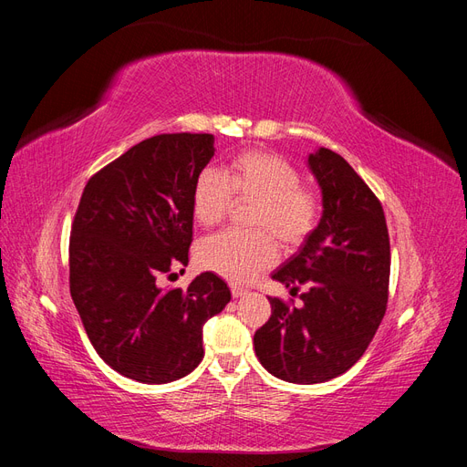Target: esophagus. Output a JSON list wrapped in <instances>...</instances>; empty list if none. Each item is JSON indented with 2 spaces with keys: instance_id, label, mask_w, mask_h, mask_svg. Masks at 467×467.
<instances>
[{
  "instance_id": "obj_1",
  "label": "esophagus",
  "mask_w": 467,
  "mask_h": 467,
  "mask_svg": "<svg viewBox=\"0 0 467 467\" xmlns=\"http://www.w3.org/2000/svg\"><path fill=\"white\" fill-rule=\"evenodd\" d=\"M247 290L244 286H237V285H232V296L234 298H242V296H245Z\"/></svg>"
}]
</instances>
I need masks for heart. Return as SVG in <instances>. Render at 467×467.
<instances>
[{
  "label": "heart",
  "instance_id": "heart-1",
  "mask_svg": "<svg viewBox=\"0 0 467 467\" xmlns=\"http://www.w3.org/2000/svg\"><path fill=\"white\" fill-rule=\"evenodd\" d=\"M234 199L255 202L249 223L261 230L222 232L196 251L202 268L232 282H249L275 265L278 247L272 233L288 247L300 245L321 212L317 192L302 185L298 169L265 150L242 151L223 171L204 169L194 182L192 216L202 228H214L228 216Z\"/></svg>",
  "mask_w": 467,
  "mask_h": 467
}]
</instances>
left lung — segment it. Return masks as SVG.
<instances>
[{
  "mask_svg": "<svg viewBox=\"0 0 467 467\" xmlns=\"http://www.w3.org/2000/svg\"><path fill=\"white\" fill-rule=\"evenodd\" d=\"M307 167L319 182L323 214L273 278L300 294L292 307L268 298L273 314L255 331L259 362L292 384L345 374L368 348L388 306L389 235L376 194L341 155L319 148Z\"/></svg>",
  "mask_w": 467,
  "mask_h": 467,
  "instance_id": "1",
  "label": "left lung"
}]
</instances>
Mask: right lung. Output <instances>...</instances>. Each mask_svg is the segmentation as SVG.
Wrapping results in <instances>:
<instances>
[{"label": "right lung", "mask_w": 467, "mask_h": 467, "mask_svg": "<svg viewBox=\"0 0 467 467\" xmlns=\"http://www.w3.org/2000/svg\"><path fill=\"white\" fill-rule=\"evenodd\" d=\"M212 155V134L151 136L88 181L72 223L69 292L83 327L112 370L142 384L191 374L204 323L232 298L214 273L161 288L189 263L192 191Z\"/></svg>", "instance_id": "obj_1"}]
</instances>
